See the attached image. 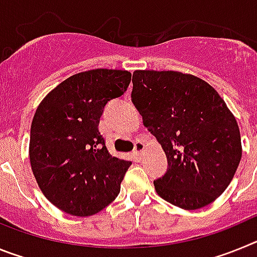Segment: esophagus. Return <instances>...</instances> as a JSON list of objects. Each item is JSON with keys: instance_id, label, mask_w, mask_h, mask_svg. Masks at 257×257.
<instances>
[{"instance_id": "esophagus-1", "label": "esophagus", "mask_w": 257, "mask_h": 257, "mask_svg": "<svg viewBox=\"0 0 257 257\" xmlns=\"http://www.w3.org/2000/svg\"><path fill=\"white\" fill-rule=\"evenodd\" d=\"M145 151V144L143 142H136L134 145V153L138 154V156H142L143 152Z\"/></svg>"}]
</instances>
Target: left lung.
<instances>
[{
    "label": "left lung",
    "mask_w": 257,
    "mask_h": 257,
    "mask_svg": "<svg viewBox=\"0 0 257 257\" xmlns=\"http://www.w3.org/2000/svg\"><path fill=\"white\" fill-rule=\"evenodd\" d=\"M131 100L167 157L154 180L161 198L184 210L210 205L228 188L242 157L234 115L206 81L174 70H135Z\"/></svg>",
    "instance_id": "8db88e82"
}]
</instances>
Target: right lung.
Segmentation results:
<instances>
[{
	"label": "right lung",
	"mask_w": 257,
	"mask_h": 257,
	"mask_svg": "<svg viewBox=\"0 0 257 257\" xmlns=\"http://www.w3.org/2000/svg\"><path fill=\"white\" fill-rule=\"evenodd\" d=\"M127 70L92 69L69 77L41 101L31 126L32 171L52 205L90 216L113 202L130 161L109 153L99 131L106 104L124 94Z\"/></svg>",
	"instance_id": "right-lung-1"
}]
</instances>
